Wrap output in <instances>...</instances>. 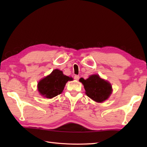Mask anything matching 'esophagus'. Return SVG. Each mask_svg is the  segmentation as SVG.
Instances as JSON below:
<instances>
[{
	"instance_id": "obj_1",
	"label": "esophagus",
	"mask_w": 147,
	"mask_h": 147,
	"mask_svg": "<svg viewBox=\"0 0 147 147\" xmlns=\"http://www.w3.org/2000/svg\"><path fill=\"white\" fill-rule=\"evenodd\" d=\"M74 80H78L79 78H80V76H78V75H74Z\"/></svg>"
}]
</instances>
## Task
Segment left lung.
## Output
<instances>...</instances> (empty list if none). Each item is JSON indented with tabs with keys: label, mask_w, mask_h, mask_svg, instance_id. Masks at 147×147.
I'll return each instance as SVG.
<instances>
[{
	"label": "left lung",
	"mask_w": 147,
	"mask_h": 147,
	"mask_svg": "<svg viewBox=\"0 0 147 147\" xmlns=\"http://www.w3.org/2000/svg\"><path fill=\"white\" fill-rule=\"evenodd\" d=\"M80 82L83 85L86 95L96 102L106 100L112 92L111 83L100 78L98 74H93L86 80L80 78Z\"/></svg>",
	"instance_id": "obj_1"
}]
</instances>
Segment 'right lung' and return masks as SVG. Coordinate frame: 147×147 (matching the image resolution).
<instances>
[{"label":"right lung","mask_w":147,"mask_h":147,"mask_svg":"<svg viewBox=\"0 0 147 147\" xmlns=\"http://www.w3.org/2000/svg\"><path fill=\"white\" fill-rule=\"evenodd\" d=\"M73 78L64 75L62 71L56 69L51 74L45 77L38 83V90L40 94L47 98H52L61 94L65 84Z\"/></svg>","instance_id":"1"}]
</instances>
